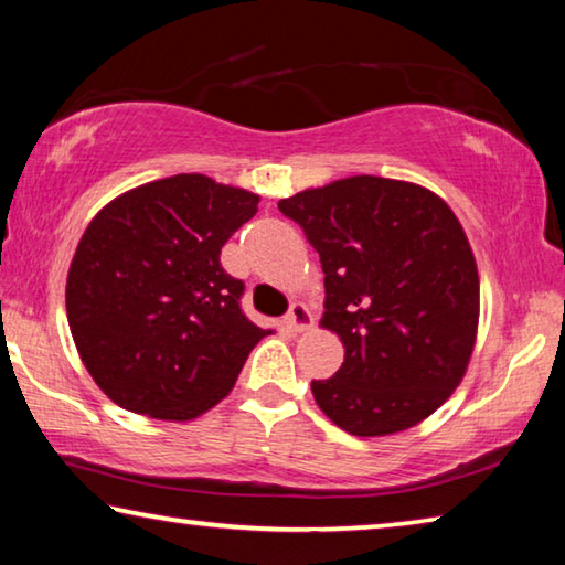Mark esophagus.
<instances>
[{"instance_id":"esophagus-1","label":"esophagus","mask_w":565,"mask_h":565,"mask_svg":"<svg viewBox=\"0 0 565 565\" xmlns=\"http://www.w3.org/2000/svg\"><path fill=\"white\" fill-rule=\"evenodd\" d=\"M286 327H289L291 331L301 333V331H309L313 327V317L311 311L306 309L303 303H291L289 313H286Z\"/></svg>"}]
</instances>
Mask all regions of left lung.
I'll return each mask as SVG.
<instances>
[{"label":"left lung","instance_id":"8db88e82","mask_svg":"<svg viewBox=\"0 0 565 565\" xmlns=\"http://www.w3.org/2000/svg\"><path fill=\"white\" fill-rule=\"evenodd\" d=\"M327 274L321 327L341 369L311 394L351 436L420 424L461 384L478 331V269L456 214L431 189L347 177L281 199Z\"/></svg>","mask_w":565,"mask_h":565}]
</instances>
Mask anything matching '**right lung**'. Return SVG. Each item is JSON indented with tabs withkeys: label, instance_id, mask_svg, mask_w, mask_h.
Returning a JSON list of instances; mask_svg holds the SVG:
<instances>
[{
	"label": "right lung",
	"instance_id": "add662e5",
	"mask_svg": "<svg viewBox=\"0 0 565 565\" xmlns=\"http://www.w3.org/2000/svg\"><path fill=\"white\" fill-rule=\"evenodd\" d=\"M259 199L177 174L124 191L92 218L66 274V319L82 363L114 404L191 420L234 388L271 329L244 317V284L218 254Z\"/></svg>",
	"mask_w": 565,
	"mask_h": 565
}]
</instances>
